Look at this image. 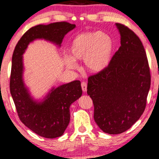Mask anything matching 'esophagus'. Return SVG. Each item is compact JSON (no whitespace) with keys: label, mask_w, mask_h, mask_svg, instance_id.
I'll return each instance as SVG.
<instances>
[{"label":"esophagus","mask_w":159,"mask_h":159,"mask_svg":"<svg viewBox=\"0 0 159 159\" xmlns=\"http://www.w3.org/2000/svg\"><path fill=\"white\" fill-rule=\"evenodd\" d=\"M81 88H82V90L84 92H86L87 91V84L86 82H82L81 83Z\"/></svg>","instance_id":"esophagus-1"}]
</instances>
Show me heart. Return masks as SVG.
<instances>
[{
  "label": "heart",
  "mask_w": 159,
  "mask_h": 159,
  "mask_svg": "<svg viewBox=\"0 0 159 159\" xmlns=\"http://www.w3.org/2000/svg\"><path fill=\"white\" fill-rule=\"evenodd\" d=\"M114 50L111 37L103 32H85L77 35L71 42L69 56L65 59L68 68H76L75 62L84 60L89 72L97 73L104 70L110 63Z\"/></svg>",
  "instance_id": "obj_1"
}]
</instances>
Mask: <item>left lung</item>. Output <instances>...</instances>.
Listing matches in <instances>:
<instances>
[{"mask_svg": "<svg viewBox=\"0 0 159 159\" xmlns=\"http://www.w3.org/2000/svg\"><path fill=\"white\" fill-rule=\"evenodd\" d=\"M119 50L109 66L88 79L87 93L93 100V118L104 133H124L139 120L146 108L151 74L139 37L121 24Z\"/></svg>", "mask_w": 159, "mask_h": 159, "instance_id": "1", "label": "left lung"}]
</instances>
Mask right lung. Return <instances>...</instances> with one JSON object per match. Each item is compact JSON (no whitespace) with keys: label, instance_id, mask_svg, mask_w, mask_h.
<instances>
[{"label":"right lung","instance_id":"1","mask_svg":"<svg viewBox=\"0 0 159 159\" xmlns=\"http://www.w3.org/2000/svg\"><path fill=\"white\" fill-rule=\"evenodd\" d=\"M75 27V24L65 21L35 26L22 36L13 51L10 91L18 115L28 128L46 138L63 135L70 122L69 108L82 95L80 81L53 87L42 100H36L24 81L23 54L36 39H44L60 47L65 35Z\"/></svg>","mask_w":159,"mask_h":159}]
</instances>
